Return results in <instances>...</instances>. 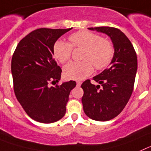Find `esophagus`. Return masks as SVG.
<instances>
[{
    "label": "esophagus",
    "instance_id": "34e87169",
    "mask_svg": "<svg viewBox=\"0 0 151 151\" xmlns=\"http://www.w3.org/2000/svg\"><path fill=\"white\" fill-rule=\"evenodd\" d=\"M81 83H81V81H77V86H81Z\"/></svg>",
    "mask_w": 151,
    "mask_h": 151
}]
</instances>
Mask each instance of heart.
<instances>
[{"instance_id": "heart-1", "label": "heart", "mask_w": 151, "mask_h": 151, "mask_svg": "<svg viewBox=\"0 0 151 151\" xmlns=\"http://www.w3.org/2000/svg\"><path fill=\"white\" fill-rule=\"evenodd\" d=\"M69 43L57 41L54 45V56L59 62L70 59L72 47L81 48L83 52L80 62H71L64 68V76L69 80H83L93 71V66L102 70L110 64L114 55L113 45L100 36L88 31H79L69 36Z\"/></svg>"}]
</instances>
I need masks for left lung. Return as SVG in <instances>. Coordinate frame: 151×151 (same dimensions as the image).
Wrapping results in <instances>:
<instances>
[{
  "label": "left lung",
  "instance_id": "left-lung-1",
  "mask_svg": "<svg viewBox=\"0 0 151 151\" xmlns=\"http://www.w3.org/2000/svg\"><path fill=\"white\" fill-rule=\"evenodd\" d=\"M90 30L106 34L114 47L111 66L93 77L100 85L86 80L82 83L83 111L89 118L109 121L121 113L132 96L137 69V55L130 40L119 29L109 27H91Z\"/></svg>",
  "mask_w": 151,
  "mask_h": 151
}]
</instances>
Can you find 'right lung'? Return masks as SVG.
I'll list each match as a JSON object with an SVG mask.
<instances>
[{
  "label": "right lung",
  "mask_w": 151,
  "mask_h": 151,
  "mask_svg": "<svg viewBox=\"0 0 151 151\" xmlns=\"http://www.w3.org/2000/svg\"><path fill=\"white\" fill-rule=\"evenodd\" d=\"M69 29L41 28L18 43L11 61L16 97L31 119L53 123L64 117L76 82L51 86L61 79V69L53 58L54 45Z\"/></svg>",
  "instance_id": "right-lung-1"
}]
</instances>
